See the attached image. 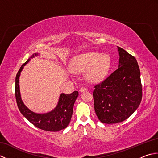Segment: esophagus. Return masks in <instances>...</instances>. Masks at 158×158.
Returning <instances> with one entry per match:
<instances>
[{"label": "esophagus", "mask_w": 158, "mask_h": 158, "mask_svg": "<svg viewBox=\"0 0 158 158\" xmlns=\"http://www.w3.org/2000/svg\"><path fill=\"white\" fill-rule=\"evenodd\" d=\"M86 91H88V89L85 88V87H82V88H81V89H80V92H86Z\"/></svg>", "instance_id": "obj_1"}]
</instances>
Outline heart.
I'll list each match as a JSON object with an SVG mask.
<instances>
[{
    "mask_svg": "<svg viewBox=\"0 0 158 158\" xmlns=\"http://www.w3.org/2000/svg\"><path fill=\"white\" fill-rule=\"evenodd\" d=\"M110 66L111 60L108 54L87 52L73 59L72 70L77 73H85V77L89 82L97 83L106 78Z\"/></svg>",
    "mask_w": 158,
    "mask_h": 158,
    "instance_id": "heart-1",
    "label": "heart"
}]
</instances>
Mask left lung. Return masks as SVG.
I'll use <instances>...</instances> for the list:
<instances>
[{
	"mask_svg": "<svg viewBox=\"0 0 158 158\" xmlns=\"http://www.w3.org/2000/svg\"><path fill=\"white\" fill-rule=\"evenodd\" d=\"M119 66L109 77L94 86V109L103 123L122 122L138 109L142 99L140 72L136 58L117 47Z\"/></svg>",
	"mask_w": 158,
	"mask_h": 158,
	"instance_id": "1",
	"label": "left lung"
}]
</instances>
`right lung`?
Returning <instances> with one entry per match:
<instances>
[{
	"label": "right lung",
	"instance_id": "obj_1",
	"mask_svg": "<svg viewBox=\"0 0 158 158\" xmlns=\"http://www.w3.org/2000/svg\"><path fill=\"white\" fill-rule=\"evenodd\" d=\"M39 53H35L20 67L15 77V98L18 109L23 117L36 127L50 132H57L66 128L69 124L73 111V106L79 95L77 91L70 94H61L58 104L52 110L45 113H37L32 111L23 102L19 89V76L24 66L32 58L37 56Z\"/></svg>",
	"mask_w": 158,
	"mask_h": 158
}]
</instances>
